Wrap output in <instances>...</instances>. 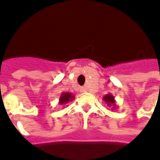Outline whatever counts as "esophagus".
I'll return each instance as SVG.
<instances>
[{
  "instance_id": "1",
  "label": "esophagus",
  "mask_w": 160,
  "mask_h": 160,
  "mask_svg": "<svg viewBox=\"0 0 160 160\" xmlns=\"http://www.w3.org/2000/svg\"><path fill=\"white\" fill-rule=\"evenodd\" d=\"M86 91H87V89H86L85 87H82V88H81V92H86Z\"/></svg>"
}]
</instances>
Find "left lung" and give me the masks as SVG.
Segmentation results:
<instances>
[{
    "label": "left lung",
    "instance_id": "obj_1",
    "mask_svg": "<svg viewBox=\"0 0 160 160\" xmlns=\"http://www.w3.org/2000/svg\"><path fill=\"white\" fill-rule=\"evenodd\" d=\"M103 100L107 104L109 107H111V110H115L117 107V104H116V100H115V97L111 93L106 94L104 98H103Z\"/></svg>",
    "mask_w": 160,
    "mask_h": 160
}]
</instances>
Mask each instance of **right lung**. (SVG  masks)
I'll return each mask as SVG.
<instances>
[{"mask_svg":"<svg viewBox=\"0 0 160 160\" xmlns=\"http://www.w3.org/2000/svg\"><path fill=\"white\" fill-rule=\"evenodd\" d=\"M73 98H74V96L73 95V93H70V92H62V95L60 96L59 98V104H67L70 101H73Z\"/></svg>","mask_w":160,"mask_h":160,"instance_id":"1","label":"right lung"}]
</instances>
